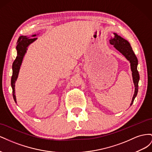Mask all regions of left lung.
I'll use <instances>...</instances> for the list:
<instances>
[{
	"label": "left lung",
	"instance_id": "1",
	"mask_svg": "<svg viewBox=\"0 0 152 152\" xmlns=\"http://www.w3.org/2000/svg\"><path fill=\"white\" fill-rule=\"evenodd\" d=\"M115 37L113 39L110 40V42L111 44L113 45L114 48L117 49L119 52L122 53L124 56L126 58L127 60L131 63V68L132 71L133 82H134L135 87V91L134 96L132 97L131 106L133 102L137 96V91H138V82L140 80V75L138 71L137 70V63L138 61L136 56V55L133 51V50L129 42L126 39H123L121 36L118 35L117 34H115Z\"/></svg>",
	"mask_w": 152,
	"mask_h": 152
}]
</instances>
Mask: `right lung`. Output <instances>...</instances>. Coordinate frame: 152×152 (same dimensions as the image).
<instances>
[{
    "instance_id": "add662e5",
    "label": "right lung",
    "mask_w": 152,
    "mask_h": 152,
    "mask_svg": "<svg viewBox=\"0 0 152 152\" xmlns=\"http://www.w3.org/2000/svg\"><path fill=\"white\" fill-rule=\"evenodd\" d=\"M36 35H33L31 37H35ZM37 38H30L26 36H20L18 40L16 50H17V56L12 63V75L11 77V87L12 89V96L15 102L16 103V98L15 96V82L18 77V73L21 65L23 59L26 53L27 48L28 45L34 42Z\"/></svg>"
}]
</instances>
